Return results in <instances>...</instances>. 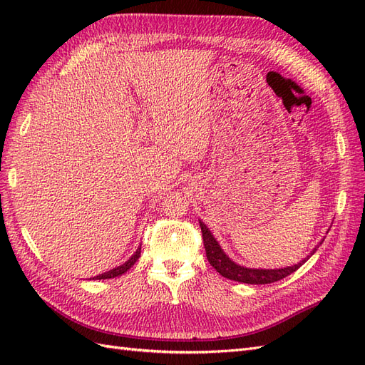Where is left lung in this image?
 <instances>
[{
	"instance_id": "left-lung-1",
	"label": "left lung",
	"mask_w": 365,
	"mask_h": 365,
	"mask_svg": "<svg viewBox=\"0 0 365 365\" xmlns=\"http://www.w3.org/2000/svg\"><path fill=\"white\" fill-rule=\"evenodd\" d=\"M200 227L202 231V239H204V247H205V254L210 264L222 275L225 279L240 282V283H248V284H267V283H274L279 282L284 277H288L289 274L297 271L302 264L309 259H304L302 262H298L294 267H286V268H279V269H256V268H247V267H240L236 262L231 260L224 250L220 248L217 244V240L212 235V231L207 228V225L200 220ZM324 240V239H323ZM323 240L319 242V245L323 244ZM318 247H315L311 251V256L317 251Z\"/></svg>"
}]
</instances>
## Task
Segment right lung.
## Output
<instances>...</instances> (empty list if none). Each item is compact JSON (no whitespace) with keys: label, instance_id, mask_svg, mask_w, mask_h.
Segmentation results:
<instances>
[{"label":"right lung","instance_id":"obj_1","mask_svg":"<svg viewBox=\"0 0 365 365\" xmlns=\"http://www.w3.org/2000/svg\"><path fill=\"white\" fill-rule=\"evenodd\" d=\"M140 252H141V245L137 248V251L132 254L130 256V259L129 260H126L123 264H120V267H117V268H113L111 271H106V272H103V274H98V275H96V277H93V279H96V280H105V279H114V277H118V275H121V274H125L128 269H130L132 267H134V263L138 260V257H140Z\"/></svg>","mask_w":365,"mask_h":365}]
</instances>
